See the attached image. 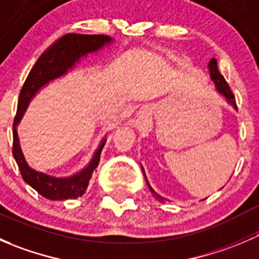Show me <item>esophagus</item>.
I'll return each instance as SVG.
<instances>
[{"instance_id": "esophagus-1", "label": "esophagus", "mask_w": 259, "mask_h": 259, "mask_svg": "<svg viewBox=\"0 0 259 259\" xmlns=\"http://www.w3.org/2000/svg\"><path fill=\"white\" fill-rule=\"evenodd\" d=\"M149 116H150V111H149V108H146V106H143V108L140 109L139 111H138L137 120H135V122H134V126L137 127V129H140V130L148 129Z\"/></svg>"}]
</instances>
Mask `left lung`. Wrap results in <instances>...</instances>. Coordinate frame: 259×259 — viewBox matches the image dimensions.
I'll list each match as a JSON object with an SVG mask.
<instances>
[{
	"label": "left lung",
	"instance_id": "obj_1",
	"mask_svg": "<svg viewBox=\"0 0 259 259\" xmlns=\"http://www.w3.org/2000/svg\"><path fill=\"white\" fill-rule=\"evenodd\" d=\"M208 67H209L210 79L214 81V83H215V88H217V90H218V93L222 94V95H223L224 98L227 99V101H228V103L231 104V105H233V108L237 110L236 99H234L233 93H232L231 88H229V85H228V83H227V81L223 77V75H222L221 72H219L218 65H217V60L215 59H211L210 61H209V64H208ZM142 169H143V166H142ZM143 174H144V178L146 180L144 169H143ZM146 184H148L149 189H150V192L153 193L154 197H155L156 199L159 200V202H164V198L160 197V195H159L158 193L154 192V189L150 187V184H149V183H148V180H146Z\"/></svg>",
	"mask_w": 259,
	"mask_h": 259
}]
</instances>
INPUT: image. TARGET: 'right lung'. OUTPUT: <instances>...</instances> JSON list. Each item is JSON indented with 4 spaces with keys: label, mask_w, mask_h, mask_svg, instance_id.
<instances>
[{
    "label": "right lung",
    "mask_w": 259,
    "mask_h": 259,
    "mask_svg": "<svg viewBox=\"0 0 259 259\" xmlns=\"http://www.w3.org/2000/svg\"><path fill=\"white\" fill-rule=\"evenodd\" d=\"M113 42L111 37L105 35H81V33H66L60 37L56 42L38 57L36 64L31 69L27 79L21 89L18 98L17 113L14 120V146L12 154L20 168L21 176L30 187H32L38 194L48 198L50 200H66L79 198L85 193L90 182L94 170L98 168L100 161V154L105 145V139H103L98 150L94 154L90 163L71 177L66 178H56L48 176L45 173L35 170L31 168L25 160L22 150L20 146V140L17 135V124L22 119V115L27 109L31 99L36 95L38 90L50 81L57 79L62 75L67 74L70 69L80 61L81 57L88 54L95 52L103 49L105 45Z\"/></svg>",
    "instance_id": "1"
}]
</instances>
